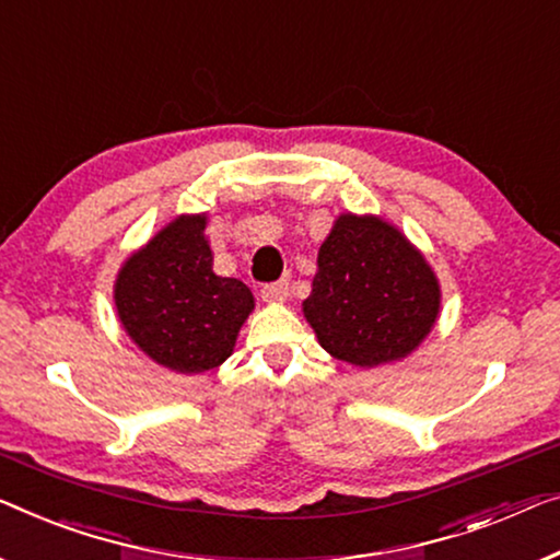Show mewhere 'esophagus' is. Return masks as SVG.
I'll use <instances>...</instances> for the list:
<instances>
[{"label":"esophagus","instance_id":"34e87169","mask_svg":"<svg viewBox=\"0 0 560 560\" xmlns=\"http://www.w3.org/2000/svg\"><path fill=\"white\" fill-rule=\"evenodd\" d=\"M287 296H289V281H277V283H266V287H261V299L269 304L287 302Z\"/></svg>","mask_w":560,"mask_h":560}]
</instances>
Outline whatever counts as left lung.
<instances>
[{"mask_svg":"<svg viewBox=\"0 0 560 560\" xmlns=\"http://www.w3.org/2000/svg\"><path fill=\"white\" fill-rule=\"evenodd\" d=\"M304 316L322 349L362 370L410 357L435 329V269L395 223L339 213L319 248Z\"/></svg>","mask_w":560,"mask_h":560,"instance_id":"8db88e82","label":"left lung"}]
</instances>
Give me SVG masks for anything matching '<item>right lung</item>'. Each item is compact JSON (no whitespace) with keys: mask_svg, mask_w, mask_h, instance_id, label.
<instances>
[{"mask_svg":"<svg viewBox=\"0 0 560 560\" xmlns=\"http://www.w3.org/2000/svg\"><path fill=\"white\" fill-rule=\"evenodd\" d=\"M208 213H180L125 258L113 299L122 329L155 364L180 374L215 370L254 312L244 281L215 277Z\"/></svg>","mask_w":560,"mask_h":560,"instance_id":"obj_1","label":"right lung"}]
</instances>
